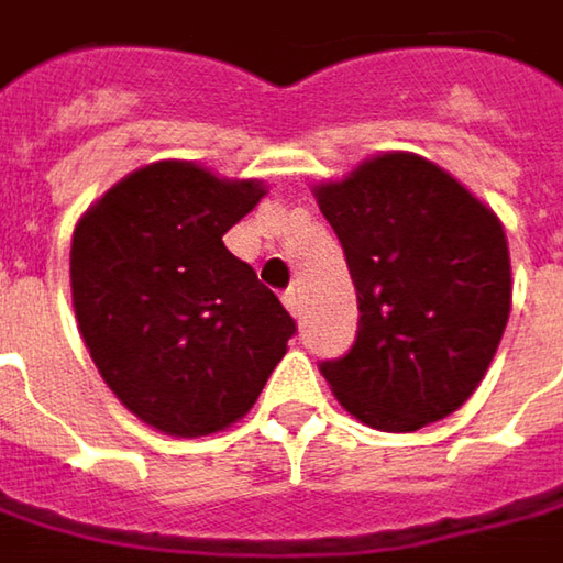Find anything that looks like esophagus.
I'll list each match as a JSON object with an SVG mask.
<instances>
[{
	"mask_svg": "<svg viewBox=\"0 0 563 563\" xmlns=\"http://www.w3.org/2000/svg\"><path fill=\"white\" fill-rule=\"evenodd\" d=\"M282 301L291 310V317H301V291H298V288H288Z\"/></svg>",
	"mask_w": 563,
	"mask_h": 563,
	"instance_id": "obj_1",
	"label": "esophagus"
}]
</instances>
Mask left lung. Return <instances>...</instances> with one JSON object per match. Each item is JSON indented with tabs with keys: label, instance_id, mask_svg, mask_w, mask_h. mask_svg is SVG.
I'll return each mask as SVG.
<instances>
[{
	"label": "left lung",
	"instance_id": "8db88e82",
	"mask_svg": "<svg viewBox=\"0 0 563 563\" xmlns=\"http://www.w3.org/2000/svg\"><path fill=\"white\" fill-rule=\"evenodd\" d=\"M358 295V333L320 362L340 404L382 432L455 413L500 345L512 278L503 223L413 153L317 188Z\"/></svg>",
	"mask_w": 563,
	"mask_h": 563
}]
</instances>
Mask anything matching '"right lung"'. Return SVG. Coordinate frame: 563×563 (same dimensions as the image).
I'll use <instances>...</instances> for the list:
<instances>
[{
    "label": "right lung",
    "mask_w": 563,
    "mask_h": 563,
    "mask_svg": "<svg viewBox=\"0 0 563 563\" xmlns=\"http://www.w3.org/2000/svg\"><path fill=\"white\" fill-rule=\"evenodd\" d=\"M265 195L195 163L121 179L73 233L79 333L118 400L169 435H208L262 394L298 323L223 233Z\"/></svg>",
    "instance_id": "obj_1"
}]
</instances>
